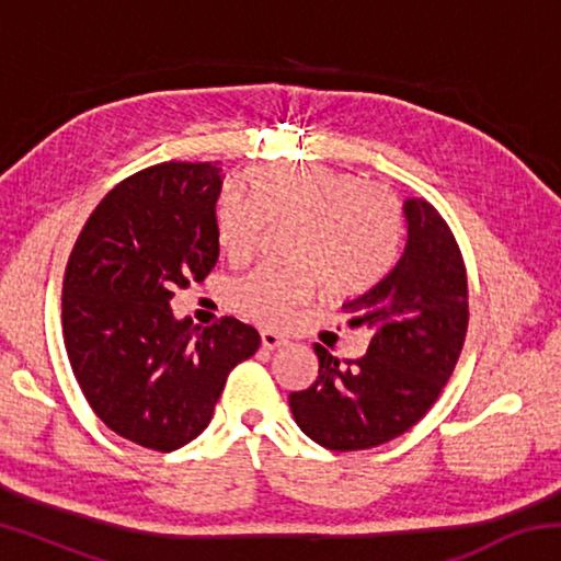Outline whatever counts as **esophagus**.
Masks as SVG:
<instances>
[{
	"label": "esophagus",
	"mask_w": 561,
	"mask_h": 561,
	"mask_svg": "<svg viewBox=\"0 0 561 561\" xmlns=\"http://www.w3.org/2000/svg\"><path fill=\"white\" fill-rule=\"evenodd\" d=\"M260 336H262V346L270 348V351L287 344V339H284L282 334H277V331H272V329H262Z\"/></svg>",
	"instance_id": "34e87169"
}]
</instances>
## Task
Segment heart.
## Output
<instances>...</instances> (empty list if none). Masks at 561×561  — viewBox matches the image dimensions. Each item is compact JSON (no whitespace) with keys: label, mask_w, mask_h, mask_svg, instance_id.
Here are the masks:
<instances>
[{"label":"heart","mask_w":561,"mask_h":561,"mask_svg":"<svg viewBox=\"0 0 561 561\" xmlns=\"http://www.w3.org/2000/svg\"><path fill=\"white\" fill-rule=\"evenodd\" d=\"M247 197L222 193L215 205V240L227 257L247 260L264 222L291 220V264H257L230 284V307L260 324H284L299 304L366 289L391 260L398 205L381 185L329 165H254L242 175Z\"/></svg>","instance_id":"obj_1"}]
</instances>
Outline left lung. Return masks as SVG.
<instances>
[{"instance_id":"1","label":"left lung","mask_w":561,"mask_h":561,"mask_svg":"<svg viewBox=\"0 0 561 561\" xmlns=\"http://www.w3.org/2000/svg\"><path fill=\"white\" fill-rule=\"evenodd\" d=\"M403 244L364 294L341 304L371 329L366 354L339 364L314 344L319 376L289 396L299 428L329 450H366L403 435L438 401L468 331V274L431 203H403Z\"/></svg>"}]
</instances>
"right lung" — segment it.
Wrapping results in <instances>:
<instances>
[{"label":"right lung","instance_id":"add662e5","mask_svg":"<svg viewBox=\"0 0 561 561\" xmlns=\"http://www.w3.org/2000/svg\"><path fill=\"white\" fill-rule=\"evenodd\" d=\"M222 170L160 163L103 197L66 264L61 321L76 381L113 433L170 453L213 421L227 376L260 348L257 329L225 317L175 319V289L213 272Z\"/></svg>","mask_w":561,"mask_h":561}]
</instances>
